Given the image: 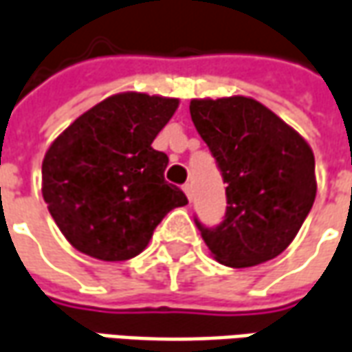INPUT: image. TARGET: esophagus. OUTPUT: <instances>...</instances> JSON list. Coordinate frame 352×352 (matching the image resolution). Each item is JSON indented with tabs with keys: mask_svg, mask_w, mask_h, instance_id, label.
<instances>
[{
	"mask_svg": "<svg viewBox=\"0 0 352 352\" xmlns=\"http://www.w3.org/2000/svg\"><path fill=\"white\" fill-rule=\"evenodd\" d=\"M183 190H185V195L188 200H192V185L190 183H186V185H183Z\"/></svg>",
	"mask_w": 352,
	"mask_h": 352,
	"instance_id": "1",
	"label": "esophagus"
}]
</instances>
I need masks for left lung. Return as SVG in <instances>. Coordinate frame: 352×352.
Segmentation results:
<instances>
[{
	"instance_id": "1",
	"label": "left lung",
	"mask_w": 352,
	"mask_h": 352,
	"mask_svg": "<svg viewBox=\"0 0 352 352\" xmlns=\"http://www.w3.org/2000/svg\"><path fill=\"white\" fill-rule=\"evenodd\" d=\"M190 117L227 183L226 219L198 223L217 262L250 267L293 243L316 198L314 152L302 136L254 98H195Z\"/></svg>"
}]
</instances>
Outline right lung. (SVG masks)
I'll list each match as a JSON object with an SVG mask.
<instances>
[{
    "label": "right lung",
    "instance_id": "add662e5",
    "mask_svg": "<svg viewBox=\"0 0 352 352\" xmlns=\"http://www.w3.org/2000/svg\"><path fill=\"white\" fill-rule=\"evenodd\" d=\"M177 107L179 98L113 94L50 144L42 196L78 252L104 262L138 256L167 212L188 204L164 179L169 157L152 148Z\"/></svg>",
    "mask_w": 352,
    "mask_h": 352
}]
</instances>
